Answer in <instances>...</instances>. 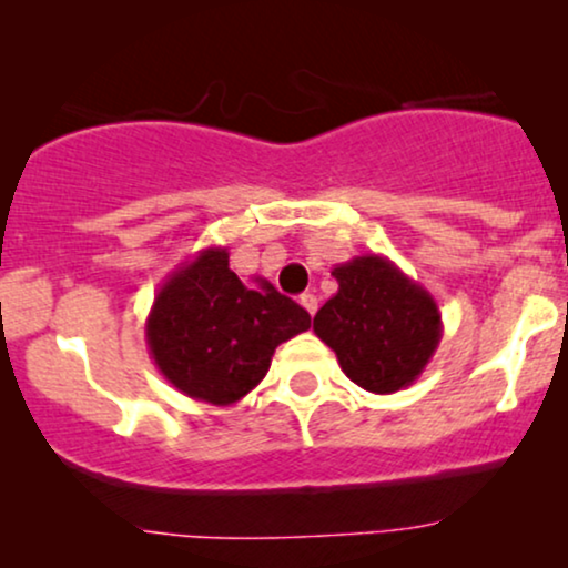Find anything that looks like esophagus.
<instances>
[{"mask_svg":"<svg viewBox=\"0 0 568 568\" xmlns=\"http://www.w3.org/2000/svg\"><path fill=\"white\" fill-rule=\"evenodd\" d=\"M298 304H302L304 310L310 312V315H315V312H317V296H315V293H302V296H298Z\"/></svg>","mask_w":568,"mask_h":568,"instance_id":"34e87169","label":"esophagus"}]
</instances>
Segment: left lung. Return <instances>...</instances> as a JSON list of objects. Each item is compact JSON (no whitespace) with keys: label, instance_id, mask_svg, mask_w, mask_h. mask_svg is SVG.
<instances>
[{"label":"left lung","instance_id":"obj_1","mask_svg":"<svg viewBox=\"0 0 568 568\" xmlns=\"http://www.w3.org/2000/svg\"><path fill=\"white\" fill-rule=\"evenodd\" d=\"M331 275L338 291L317 310V338L357 387L376 395L410 387L443 336L435 298L379 253L336 264Z\"/></svg>","mask_w":568,"mask_h":568}]
</instances>
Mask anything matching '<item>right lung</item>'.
Instances as JSON below:
<instances>
[{
	"label": "right lung",
	"mask_w": 568,
	"mask_h": 568,
	"mask_svg": "<svg viewBox=\"0 0 568 568\" xmlns=\"http://www.w3.org/2000/svg\"><path fill=\"white\" fill-rule=\"evenodd\" d=\"M245 285L230 251L202 247L154 293L146 347L179 393L232 406L264 379L283 342L312 325L310 312L264 277Z\"/></svg>",
	"instance_id": "1"
}]
</instances>
